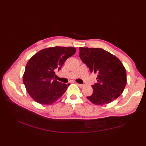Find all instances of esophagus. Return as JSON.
<instances>
[{
  "mask_svg": "<svg viewBox=\"0 0 146 146\" xmlns=\"http://www.w3.org/2000/svg\"><path fill=\"white\" fill-rule=\"evenodd\" d=\"M76 85H78V86H79V87H80V88H83V86H85V85H82V84H79V83H76Z\"/></svg>",
  "mask_w": 146,
  "mask_h": 146,
  "instance_id": "34e87169",
  "label": "esophagus"
}]
</instances>
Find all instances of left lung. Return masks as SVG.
Here are the masks:
<instances>
[{"label": "left lung", "instance_id": "left-lung-1", "mask_svg": "<svg viewBox=\"0 0 146 146\" xmlns=\"http://www.w3.org/2000/svg\"><path fill=\"white\" fill-rule=\"evenodd\" d=\"M80 58L90 72L97 74L94 92L87 97L97 105L109 104L122 94L127 83L125 68L119 58L102 48H80Z\"/></svg>", "mask_w": 146, "mask_h": 146}]
</instances>
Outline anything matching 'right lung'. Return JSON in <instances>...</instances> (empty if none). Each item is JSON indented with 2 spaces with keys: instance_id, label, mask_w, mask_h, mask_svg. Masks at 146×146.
<instances>
[{
  "instance_id": "right-lung-1",
  "label": "right lung",
  "mask_w": 146,
  "mask_h": 146,
  "mask_svg": "<svg viewBox=\"0 0 146 146\" xmlns=\"http://www.w3.org/2000/svg\"><path fill=\"white\" fill-rule=\"evenodd\" d=\"M75 52L73 47L55 46L43 49L29 59L23 82L34 100L42 105H51L64 94L70 84L56 80L55 71L60 70L67 59Z\"/></svg>"
}]
</instances>
